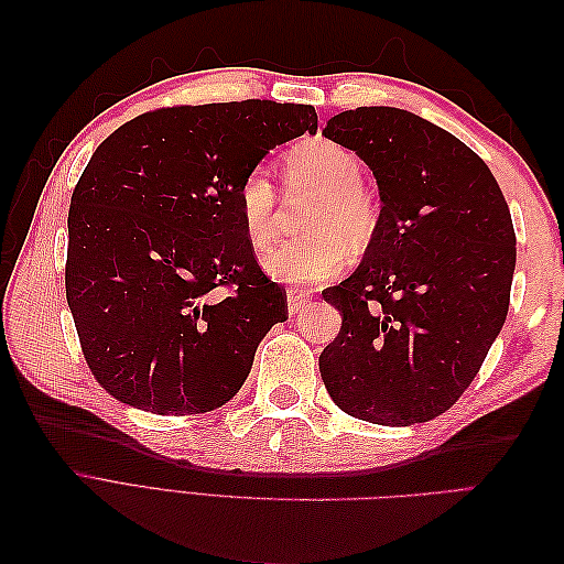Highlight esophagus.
Returning a JSON list of instances; mask_svg holds the SVG:
<instances>
[{
	"instance_id": "esophagus-1",
	"label": "esophagus",
	"mask_w": 564,
	"mask_h": 564,
	"mask_svg": "<svg viewBox=\"0 0 564 564\" xmlns=\"http://www.w3.org/2000/svg\"><path fill=\"white\" fill-rule=\"evenodd\" d=\"M308 303H311V294L303 292V289H289V292H286V305H289V313H292V315L301 313Z\"/></svg>"
}]
</instances>
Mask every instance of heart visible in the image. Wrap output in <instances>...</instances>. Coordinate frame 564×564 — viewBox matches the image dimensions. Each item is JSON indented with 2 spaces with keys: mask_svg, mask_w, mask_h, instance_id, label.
Wrapping results in <instances>:
<instances>
[{
  "mask_svg": "<svg viewBox=\"0 0 564 564\" xmlns=\"http://www.w3.org/2000/svg\"><path fill=\"white\" fill-rule=\"evenodd\" d=\"M289 187H311L319 199L305 220L313 230L272 247L263 256V270L275 282L315 284L344 268L350 247H365L379 224L377 207L362 191V162L346 145L329 139H311L284 155ZM237 207L245 232L256 249L275 237L278 193L265 169H253L237 187Z\"/></svg>",
  "mask_w": 564,
  "mask_h": 564,
  "instance_id": "heart-1",
  "label": "heart"
}]
</instances>
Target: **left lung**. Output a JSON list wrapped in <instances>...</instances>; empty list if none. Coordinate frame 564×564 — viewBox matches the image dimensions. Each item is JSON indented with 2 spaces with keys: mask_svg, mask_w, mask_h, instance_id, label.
<instances>
[{
  "mask_svg": "<svg viewBox=\"0 0 564 564\" xmlns=\"http://www.w3.org/2000/svg\"><path fill=\"white\" fill-rule=\"evenodd\" d=\"M324 139L350 148L379 185L362 263L322 296L344 317L319 373L346 414L379 425L440 416L499 336L516 272V230L489 166L409 110L334 115Z\"/></svg>",
  "mask_w": 564,
  "mask_h": 564,
  "instance_id": "left-lung-1",
  "label": "left lung"
}]
</instances>
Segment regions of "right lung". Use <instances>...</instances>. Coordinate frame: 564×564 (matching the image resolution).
<instances>
[{
    "instance_id": "right-lung-1",
    "label": "right lung",
    "mask_w": 564,
    "mask_h": 564,
    "mask_svg": "<svg viewBox=\"0 0 564 564\" xmlns=\"http://www.w3.org/2000/svg\"><path fill=\"white\" fill-rule=\"evenodd\" d=\"M305 131L313 106L242 100L145 112L98 145L67 214L65 296L115 400L185 416L242 388L286 292L253 259L237 187Z\"/></svg>"
}]
</instances>
